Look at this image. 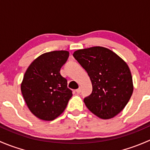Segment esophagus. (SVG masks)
Returning <instances> with one entry per match:
<instances>
[{
  "instance_id": "1",
  "label": "esophagus",
  "mask_w": 150,
  "mask_h": 150,
  "mask_svg": "<svg viewBox=\"0 0 150 150\" xmlns=\"http://www.w3.org/2000/svg\"><path fill=\"white\" fill-rule=\"evenodd\" d=\"M81 88H78V89H77V90H76V92H77V93H81Z\"/></svg>"
}]
</instances>
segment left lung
<instances>
[{"mask_svg":"<svg viewBox=\"0 0 150 150\" xmlns=\"http://www.w3.org/2000/svg\"><path fill=\"white\" fill-rule=\"evenodd\" d=\"M73 57L91 81L92 93L83 100L87 108L104 120L119 114L134 91L128 64L115 53L101 46L78 50Z\"/></svg>","mask_w":150,"mask_h":150,"instance_id":"obj_1","label":"left lung"}]
</instances>
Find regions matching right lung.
<instances>
[{
	"label": "right lung",
	"instance_id": "obj_1",
	"mask_svg": "<svg viewBox=\"0 0 150 150\" xmlns=\"http://www.w3.org/2000/svg\"><path fill=\"white\" fill-rule=\"evenodd\" d=\"M69 57L67 51L45 53L28 67L21 91L31 112L43 120H53L65 110L72 91L60 74Z\"/></svg>",
	"mask_w": 150,
	"mask_h": 150
}]
</instances>
